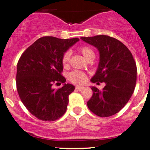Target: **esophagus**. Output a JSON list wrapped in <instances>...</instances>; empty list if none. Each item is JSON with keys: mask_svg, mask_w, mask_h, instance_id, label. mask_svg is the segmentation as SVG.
<instances>
[{"mask_svg": "<svg viewBox=\"0 0 150 150\" xmlns=\"http://www.w3.org/2000/svg\"><path fill=\"white\" fill-rule=\"evenodd\" d=\"M82 89H83V87H82V86H76V87H75V89L77 91L82 90Z\"/></svg>", "mask_w": 150, "mask_h": 150, "instance_id": "obj_1", "label": "esophagus"}]
</instances>
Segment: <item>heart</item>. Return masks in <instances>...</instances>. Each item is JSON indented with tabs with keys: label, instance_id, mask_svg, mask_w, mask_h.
<instances>
[{
	"label": "heart",
	"instance_id": "obj_1",
	"mask_svg": "<svg viewBox=\"0 0 150 150\" xmlns=\"http://www.w3.org/2000/svg\"><path fill=\"white\" fill-rule=\"evenodd\" d=\"M80 50L81 53L84 56V57L87 61L89 59H92V58H94V57H95V54H94V51L89 46H81L80 48ZM70 56H71V52L70 51H67L63 54V58H62V63H63V65L65 66V65H67L69 63ZM86 79H87V76H86L85 74L80 71H74L69 75V80L73 83L77 84V85L84 83L85 82Z\"/></svg>",
	"mask_w": 150,
	"mask_h": 150
}]
</instances>
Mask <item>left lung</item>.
<instances>
[{
    "label": "left lung",
    "instance_id": "left-lung-1",
    "mask_svg": "<svg viewBox=\"0 0 150 150\" xmlns=\"http://www.w3.org/2000/svg\"><path fill=\"white\" fill-rule=\"evenodd\" d=\"M80 39L99 53V65L91 82L106 85L102 91L91 87L93 94L87 106L98 116H113L124 107L134 92L137 80L135 60L126 46L115 38L97 35Z\"/></svg>",
    "mask_w": 150,
    "mask_h": 150
}]
</instances>
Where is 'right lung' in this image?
Here are the masks:
<instances>
[{"instance_id":"1","label":"right lung","mask_w":150,"mask_h":150,"mask_svg":"<svg viewBox=\"0 0 150 150\" xmlns=\"http://www.w3.org/2000/svg\"><path fill=\"white\" fill-rule=\"evenodd\" d=\"M79 40L42 37L29 46L19 60L17 90L25 107L39 120L54 121L66 111L68 97L75 86L65 83L62 58ZM59 82L64 83L63 87L53 89V83Z\"/></svg>"}]
</instances>
